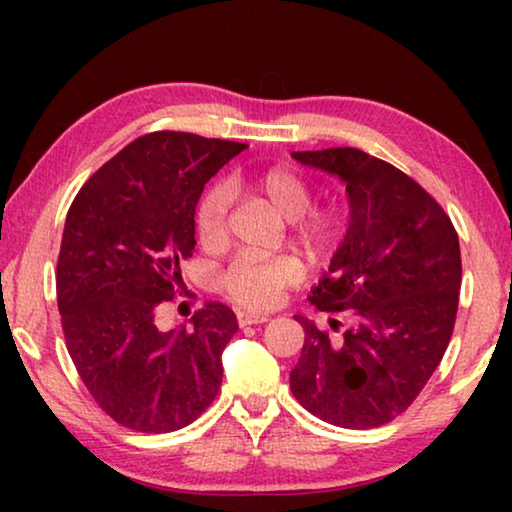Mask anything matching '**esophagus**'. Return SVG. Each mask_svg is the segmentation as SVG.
Wrapping results in <instances>:
<instances>
[{
	"label": "esophagus",
	"mask_w": 512,
	"mask_h": 512,
	"mask_svg": "<svg viewBox=\"0 0 512 512\" xmlns=\"http://www.w3.org/2000/svg\"><path fill=\"white\" fill-rule=\"evenodd\" d=\"M268 318H271L268 314H250V311H239V314H237V320H239V325H241V327L266 323Z\"/></svg>",
	"instance_id": "34e87169"
}]
</instances>
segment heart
Here are the masks:
<instances>
[{"instance_id": "heart-1", "label": "heart", "mask_w": 512, "mask_h": 512, "mask_svg": "<svg viewBox=\"0 0 512 512\" xmlns=\"http://www.w3.org/2000/svg\"><path fill=\"white\" fill-rule=\"evenodd\" d=\"M237 185L248 187L266 201L282 219L293 221L296 237L318 255L332 253L341 235V223L334 214L311 210L314 185L307 176L291 167H268L250 178H235ZM232 192L225 183L205 189L196 205L194 228L205 248H221L228 239ZM305 275L302 262L293 255L259 259L241 255L223 268L219 287L230 300L248 309H266L280 300L282 291L298 284Z\"/></svg>"}]
</instances>
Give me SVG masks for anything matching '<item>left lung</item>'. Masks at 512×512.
I'll use <instances>...</instances> for the list:
<instances>
[{
	"label": "left lung",
	"mask_w": 512,
	"mask_h": 512,
	"mask_svg": "<svg viewBox=\"0 0 512 512\" xmlns=\"http://www.w3.org/2000/svg\"><path fill=\"white\" fill-rule=\"evenodd\" d=\"M293 158L345 180L348 235L309 300L320 311H348L352 327L332 339L296 316L305 345L291 393L329 424L375 429L409 409L452 339L458 235L427 189L375 155L339 146Z\"/></svg>",
	"instance_id": "8db88e82"
}]
</instances>
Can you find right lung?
<instances>
[{"instance_id":"obj_1","label":"right lung","mask_w":512,"mask_h":512,"mask_svg":"<svg viewBox=\"0 0 512 512\" xmlns=\"http://www.w3.org/2000/svg\"><path fill=\"white\" fill-rule=\"evenodd\" d=\"M246 144L194 133L137 137L69 205L56 291L65 345L94 402L121 427H187L219 395L221 352L237 332L223 302L162 332L155 311L183 289L203 187Z\"/></svg>"}]
</instances>
